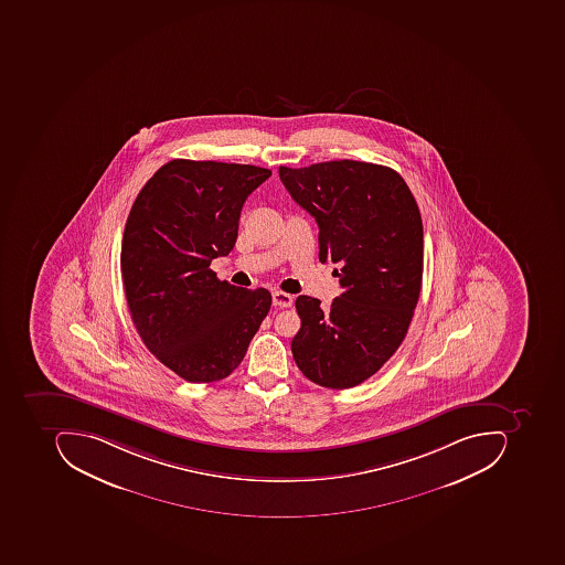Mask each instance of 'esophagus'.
<instances>
[{
  "instance_id": "1",
  "label": "esophagus",
  "mask_w": 565,
  "mask_h": 565,
  "mask_svg": "<svg viewBox=\"0 0 565 565\" xmlns=\"http://www.w3.org/2000/svg\"><path fill=\"white\" fill-rule=\"evenodd\" d=\"M294 303V297L285 291H274V306L275 307H291Z\"/></svg>"
}]
</instances>
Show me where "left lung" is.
I'll return each mask as SVG.
<instances>
[{
  "instance_id": "1",
  "label": "left lung",
  "mask_w": 565,
  "mask_h": 565,
  "mask_svg": "<svg viewBox=\"0 0 565 565\" xmlns=\"http://www.w3.org/2000/svg\"><path fill=\"white\" fill-rule=\"evenodd\" d=\"M291 199L319 225V259L343 294L322 307L299 296L291 353L313 384L351 388L379 372L406 338L423 281V221L403 177L373 162L278 168Z\"/></svg>"
}]
</instances>
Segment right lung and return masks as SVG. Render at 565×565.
I'll return each mask as SVG.
<instances>
[{"label":"right lung","instance_id":"add662e5","mask_svg":"<svg viewBox=\"0 0 565 565\" xmlns=\"http://www.w3.org/2000/svg\"><path fill=\"white\" fill-rule=\"evenodd\" d=\"M269 177L253 164L173 159L130 209L120 253L130 316L148 350L186 382L230 376L271 307L266 288L211 269L233 252L244 202Z\"/></svg>","mask_w":565,"mask_h":565}]
</instances>
